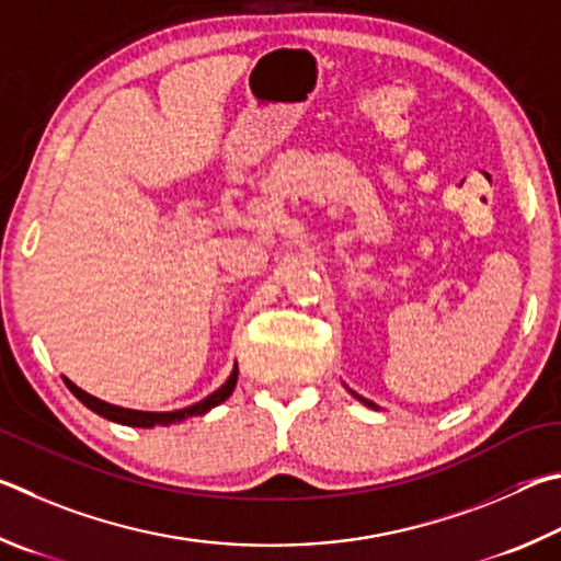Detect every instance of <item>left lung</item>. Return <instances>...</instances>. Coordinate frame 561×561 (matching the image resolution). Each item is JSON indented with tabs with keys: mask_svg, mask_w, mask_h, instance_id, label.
<instances>
[{
	"mask_svg": "<svg viewBox=\"0 0 561 561\" xmlns=\"http://www.w3.org/2000/svg\"><path fill=\"white\" fill-rule=\"evenodd\" d=\"M352 394H355V391H352ZM355 397H357V399H359V401H362V404H367V407H369V409H377V404H371V401H369V399H362V397H359V394H355Z\"/></svg>",
	"mask_w": 561,
	"mask_h": 561,
	"instance_id": "obj_1",
	"label": "left lung"
}]
</instances>
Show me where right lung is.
Listing matches in <instances>:
<instances>
[{
	"label": "right lung",
	"mask_w": 561,
	"mask_h": 561,
	"mask_svg": "<svg viewBox=\"0 0 561 561\" xmlns=\"http://www.w3.org/2000/svg\"><path fill=\"white\" fill-rule=\"evenodd\" d=\"M236 379H239V367H233V371L229 375V379L224 381V385L209 394L202 401H196V404L186 407V409H176V411H135V409H123V407H115V404H107V401H101L88 394V391L78 389L71 379H66V387L73 391V397L78 401H83V404L95 411V414H101L103 419H111L115 424H125V426H137V428H152V426H170V424H180V421L190 419V416H202L206 411L219 407L221 401H226L231 397V391L236 387Z\"/></svg>",
	"instance_id": "obj_1"
}]
</instances>
